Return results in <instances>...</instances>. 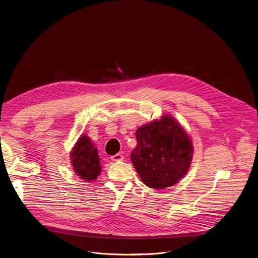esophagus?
Segmentation results:
<instances>
[{"mask_svg": "<svg viewBox=\"0 0 258 258\" xmlns=\"http://www.w3.org/2000/svg\"><path fill=\"white\" fill-rule=\"evenodd\" d=\"M110 159L112 161H120V160L123 159V155H121V154H116V155H112L110 157Z\"/></svg>", "mask_w": 258, "mask_h": 258, "instance_id": "1", "label": "esophagus"}]
</instances>
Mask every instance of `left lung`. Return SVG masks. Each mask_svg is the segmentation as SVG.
Returning <instances> with one entry per match:
<instances>
[{"mask_svg": "<svg viewBox=\"0 0 258 258\" xmlns=\"http://www.w3.org/2000/svg\"><path fill=\"white\" fill-rule=\"evenodd\" d=\"M132 162L142 181L154 189L176 184L187 173L194 144L183 126L170 114L140 126Z\"/></svg>", "mask_w": 258, "mask_h": 258, "instance_id": "obj_1", "label": "left lung"}]
</instances>
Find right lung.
<instances>
[{"label": "right lung", "mask_w": 258, "mask_h": 258, "mask_svg": "<svg viewBox=\"0 0 258 258\" xmlns=\"http://www.w3.org/2000/svg\"><path fill=\"white\" fill-rule=\"evenodd\" d=\"M70 158L74 171L85 181L96 180L102 171L98 150L86 134L78 139L70 153Z\"/></svg>", "instance_id": "right-lung-1"}]
</instances>
